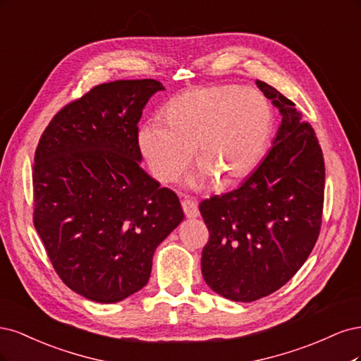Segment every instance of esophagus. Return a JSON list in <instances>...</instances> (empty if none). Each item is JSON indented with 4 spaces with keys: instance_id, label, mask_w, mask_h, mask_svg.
<instances>
[{
    "instance_id": "esophagus-1",
    "label": "esophagus",
    "mask_w": 361,
    "mask_h": 361,
    "mask_svg": "<svg viewBox=\"0 0 361 361\" xmlns=\"http://www.w3.org/2000/svg\"><path fill=\"white\" fill-rule=\"evenodd\" d=\"M183 207V212L188 217H197L200 216V210H197V204L193 200H184L181 202Z\"/></svg>"
}]
</instances>
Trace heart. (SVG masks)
I'll return each mask as SVG.
<instances>
[{"instance_id":"obj_1","label":"heart","mask_w":361,"mask_h":361,"mask_svg":"<svg viewBox=\"0 0 361 361\" xmlns=\"http://www.w3.org/2000/svg\"><path fill=\"white\" fill-rule=\"evenodd\" d=\"M273 129V111L259 91L237 85L200 87L172 99L164 121L149 120L137 144L153 177L176 181L196 147L201 178L232 184L257 168Z\"/></svg>"}]
</instances>
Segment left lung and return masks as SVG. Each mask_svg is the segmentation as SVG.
I'll use <instances>...</instances> for the list:
<instances>
[{
  "mask_svg": "<svg viewBox=\"0 0 361 361\" xmlns=\"http://www.w3.org/2000/svg\"><path fill=\"white\" fill-rule=\"evenodd\" d=\"M258 88L282 114L273 147L238 189L200 204L208 228L201 269L232 301L273 294L305 264L318 240L325 166L315 130L271 85Z\"/></svg>",
  "mask_w": 361,
  "mask_h": 361,
  "instance_id": "1",
  "label": "left lung"
}]
</instances>
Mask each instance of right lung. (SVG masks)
Returning a JSON list of instances; mask_svg holds the SVG:
<instances>
[{"label":"right lung","mask_w":361,"mask_h":361,"mask_svg":"<svg viewBox=\"0 0 361 361\" xmlns=\"http://www.w3.org/2000/svg\"><path fill=\"white\" fill-rule=\"evenodd\" d=\"M159 90L154 79L92 87L54 115L34 153V228L61 281L97 303L144 288L184 219L177 193L139 166L137 123Z\"/></svg>","instance_id":"add662e5"}]
</instances>
